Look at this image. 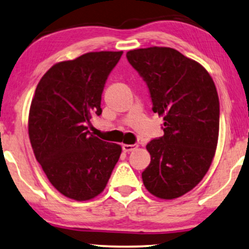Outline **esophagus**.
Segmentation results:
<instances>
[{"label":"esophagus","instance_id":"1","mask_svg":"<svg viewBox=\"0 0 249 249\" xmlns=\"http://www.w3.org/2000/svg\"><path fill=\"white\" fill-rule=\"evenodd\" d=\"M138 144H123L122 145V148H123V151L124 152H131V151H134L135 149H138Z\"/></svg>","mask_w":249,"mask_h":249}]
</instances>
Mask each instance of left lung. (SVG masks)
Returning a JSON list of instances; mask_svg holds the SVG:
<instances>
[{
	"instance_id": "1",
	"label": "left lung",
	"mask_w": 249,
	"mask_h": 249,
	"mask_svg": "<svg viewBox=\"0 0 249 249\" xmlns=\"http://www.w3.org/2000/svg\"><path fill=\"white\" fill-rule=\"evenodd\" d=\"M126 57L149 87L152 110L163 117L164 135L146 145L151 162L142 173L143 184L156 197H180L203 179L214 158L215 85L204 66L174 48H139Z\"/></svg>"
}]
</instances>
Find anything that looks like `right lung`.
I'll list each match as a JSON object with an SVG mask.
<instances>
[{
	"instance_id": "add662e5",
	"label": "right lung",
	"mask_w": 249,
	"mask_h": 249,
	"mask_svg": "<svg viewBox=\"0 0 249 249\" xmlns=\"http://www.w3.org/2000/svg\"><path fill=\"white\" fill-rule=\"evenodd\" d=\"M123 52H90L54 64L38 82L28 133L35 157L59 193L89 201L103 193L122 153L88 131L101 115L105 82Z\"/></svg>"
}]
</instances>
